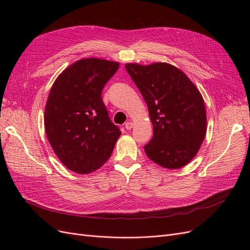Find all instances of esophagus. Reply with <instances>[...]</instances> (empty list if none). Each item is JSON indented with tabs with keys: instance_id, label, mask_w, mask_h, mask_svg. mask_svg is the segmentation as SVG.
<instances>
[{
	"instance_id": "1",
	"label": "esophagus",
	"mask_w": 250,
	"mask_h": 250,
	"mask_svg": "<svg viewBox=\"0 0 250 250\" xmlns=\"http://www.w3.org/2000/svg\"><path fill=\"white\" fill-rule=\"evenodd\" d=\"M132 127H133V123H132V122H127V123L125 124V128H126L127 130H130Z\"/></svg>"
}]
</instances>
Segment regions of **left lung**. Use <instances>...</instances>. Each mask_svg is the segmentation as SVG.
<instances>
[{
    "label": "left lung",
    "mask_w": 250,
    "mask_h": 250,
    "mask_svg": "<svg viewBox=\"0 0 250 250\" xmlns=\"http://www.w3.org/2000/svg\"><path fill=\"white\" fill-rule=\"evenodd\" d=\"M125 69L140 89L153 125V137L144 147L147 156L166 169L185 167L207 133V111L198 88L167 62L126 63Z\"/></svg>",
    "instance_id": "obj_1"
}]
</instances>
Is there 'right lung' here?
Here are the masks:
<instances>
[{"mask_svg": "<svg viewBox=\"0 0 250 250\" xmlns=\"http://www.w3.org/2000/svg\"><path fill=\"white\" fill-rule=\"evenodd\" d=\"M119 62L80 59L53 83L44 108V129L50 145L67 169L88 174L106 162L121 135L102 100V89Z\"/></svg>", "mask_w": 250, "mask_h": 250, "instance_id": "right-lung-1", "label": "right lung"}]
</instances>
